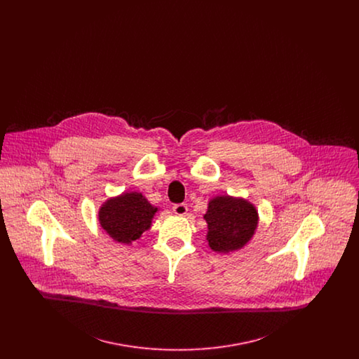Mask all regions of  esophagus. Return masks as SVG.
<instances>
[{
    "label": "esophagus",
    "mask_w": 359,
    "mask_h": 359,
    "mask_svg": "<svg viewBox=\"0 0 359 359\" xmlns=\"http://www.w3.org/2000/svg\"><path fill=\"white\" fill-rule=\"evenodd\" d=\"M173 212L176 214V215H180V217H183V215H186L188 211L187 205H184V203H180V205H173Z\"/></svg>",
    "instance_id": "1"
}]
</instances>
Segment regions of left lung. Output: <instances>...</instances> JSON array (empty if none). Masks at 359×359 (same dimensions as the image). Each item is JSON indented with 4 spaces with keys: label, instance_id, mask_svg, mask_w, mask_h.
Segmentation results:
<instances>
[{
    "label": "left lung",
    "instance_id": "1",
    "mask_svg": "<svg viewBox=\"0 0 359 359\" xmlns=\"http://www.w3.org/2000/svg\"><path fill=\"white\" fill-rule=\"evenodd\" d=\"M203 218L207 222L208 246L221 255L245 248L256 234L259 221L256 205L245 198L230 195L211 198Z\"/></svg>",
    "mask_w": 359,
    "mask_h": 359
}]
</instances>
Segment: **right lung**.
Masks as SVG:
<instances>
[{"mask_svg": "<svg viewBox=\"0 0 359 359\" xmlns=\"http://www.w3.org/2000/svg\"><path fill=\"white\" fill-rule=\"evenodd\" d=\"M158 210L142 192L126 191L103 202L98 210V221L109 237L123 245H132L151 229Z\"/></svg>", "mask_w": 359, "mask_h": 359, "instance_id": "1", "label": "right lung"}]
</instances>
